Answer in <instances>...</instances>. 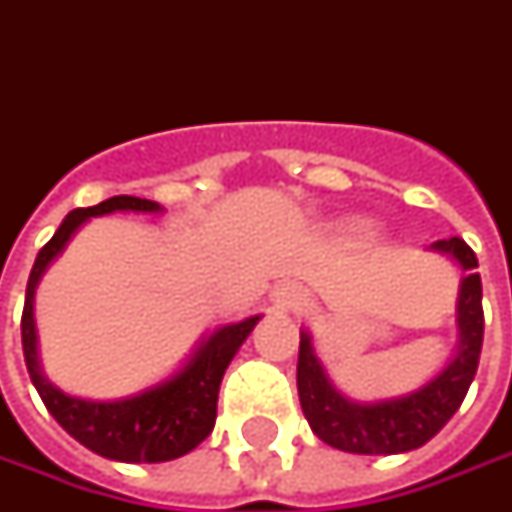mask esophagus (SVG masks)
Instances as JSON below:
<instances>
[{"mask_svg":"<svg viewBox=\"0 0 512 512\" xmlns=\"http://www.w3.org/2000/svg\"><path fill=\"white\" fill-rule=\"evenodd\" d=\"M277 303L286 306V309H297L300 306V294H294L291 289H280L277 291Z\"/></svg>","mask_w":512,"mask_h":512,"instance_id":"esophagus-1","label":"esophagus"}]
</instances>
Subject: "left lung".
Returning a JSON list of instances; mask_svg holds the SVG:
<instances>
[{"label": "left lung", "mask_w": 512, "mask_h": 512, "mask_svg": "<svg viewBox=\"0 0 512 512\" xmlns=\"http://www.w3.org/2000/svg\"><path fill=\"white\" fill-rule=\"evenodd\" d=\"M431 252L450 257L465 274L459 280L456 297V348L450 360L419 388L371 402L345 397L314 354L309 331H300L297 394L311 431L331 448L362 456L408 453L431 442L459 411L476 377L485 337L482 280L476 272L479 260L462 238L436 240L431 243Z\"/></svg>", "instance_id": "1"}]
</instances>
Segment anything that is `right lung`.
I'll return each instance as SVG.
<instances>
[{"label": "right lung", "instance_id": "obj_1", "mask_svg": "<svg viewBox=\"0 0 512 512\" xmlns=\"http://www.w3.org/2000/svg\"><path fill=\"white\" fill-rule=\"evenodd\" d=\"M113 212L161 215L164 206L147 198L115 195L98 206L73 209L56 229V235L47 240V246L30 269L25 311H22V348H25L27 374L33 379L45 408L76 442L113 462L155 465L195 450L212 433L223 374L263 314H249L243 320L206 331L189 351V357L169 377L127 397L87 399L67 394L59 385H53L39 360V334L33 314L36 289L47 269L62 257L67 243L79 235L81 226L90 223V218H104Z\"/></svg>", "mask_w": 512, "mask_h": 512}]
</instances>
